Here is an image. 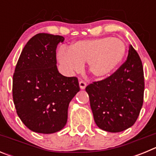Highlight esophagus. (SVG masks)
I'll return each instance as SVG.
<instances>
[{
    "instance_id": "esophagus-1",
    "label": "esophagus",
    "mask_w": 156,
    "mask_h": 156,
    "mask_svg": "<svg viewBox=\"0 0 156 156\" xmlns=\"http://www.w3.org/2000/svg\"><path fill=\"white\" fill-rule=\"evenodd\" d=\"M79 84H80V87L82 89V90H83V89H85L87 87V83L84 82L83 80H80L79 82Z\"/></svg>"
}]
</instances>
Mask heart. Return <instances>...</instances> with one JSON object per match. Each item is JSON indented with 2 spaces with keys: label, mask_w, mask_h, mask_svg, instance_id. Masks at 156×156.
<instances>
[{
  "label": "heart",
  "mask_w": 156,
  "mask_h": 156,
  "mask_svg": "<svg viewBox=\"0 0 156 156\" xmlns=\"http://www.w3.org/2000/svg\"><path fill=\"white\" fill-rule=\"evenodd\" d=\"M126 45L121 39L105 37L75 42L59 51L58 58L69 71H79L87 62L88 70L94 76L102 78L112 73L126 55Z\"/></svg>",
  "instance_id": "obj_1"
}]
</instances>
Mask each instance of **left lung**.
Returning a JSON list of instances; mask_svg holds the SVG:
<instances>
[{
	"instance_id": "left-lung-1",
	"label": "left lung",
	"mask_w": 156,
	"mask_h": 156,
	"mask_svg": "<svg viewBox=\"0 0 156 156\" xmlns=\"http://www.w3.org/2000/svg\"><path fill=\"white\" fill-rule=\"evenodd\" d=\"M144 90L142 62L129 45L126 62L113 74L86 87L95 123L112 133L133 126L142 107Z\"/></svg>"
}]
</instances>
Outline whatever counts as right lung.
Segmentation results:
<instances>
[{"instance_id": "obj_1", "label": "right lung", "mask_w": 156, "mask_h": 156, "mask_svg": "<svg viewBox=\"0 0 156 156\" xmlns=\"http://www.w3.org/2000/svg\"><path fill=\"white\" fill-rule=\"evenodd\" d=\"M65 38L38 34L27 42L13 75L12 96L16 112L32 131L53 133L66 124L69 102L80 87L76 77L57 69L56 48Z\"/></svg>"}]
</instances>
